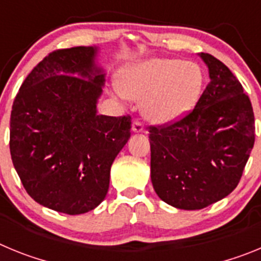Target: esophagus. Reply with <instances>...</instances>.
I'll list each match as a JSON object with an SVG mask.
<instances>
[{
  "mask_svg": "<svg viewBox=\"0 0 261 261\" xmlns=\"http://www.w3.org/2000/svg\"><path fill=\"white\" fill-rule=\"evenodd\" d=\"M132 130L133 133H144V125H142L140 121H135V123L132 124Z\"/></svg>",
  "mask_w": 261,
  "mask_h": 261,
  "instance_id": "esophagus-1",
  "label": "esophagus"
}]
</instances>
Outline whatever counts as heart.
<instances>
[{"mask_svg":"<svg viewBox=\"0 0 261 261\" xmlns=\"http://www.w3.org/2000/svg\"><path fill=\"white\" fill-rule=\"evenodd\" d=\"M204 74L195 62L151 57L124 66L117 73V98L142 100L141 114L159 126L184 119L199 102Z\"/></svg>","mask_w":261,"mask_h":261,"instance_id":"heart-1","label":"heart"}]
</instances>
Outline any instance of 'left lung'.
Wrapping results in <instances>:
<instances>
[{"instance_id": "left-lung-1", "label": "left lung", "mask_w": 261, "mask_h": 261, "mask_svg": "<svg viewBox=\"0 0 261 261\" xmlns=\"http://www.w3.org/2000/svg\"><path fill=\"white\" fill-rule=\"evenodd\" d=\"M209 84L195 110L177 123L150 128V176L158 197L184 211L225 199L238 186L255 142L250 98L230 69L199 53Z\"/></svg>"}]
</instances>
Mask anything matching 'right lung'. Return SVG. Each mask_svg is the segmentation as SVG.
<instances>
[{
	"mask_svg": "<svg viewBox=\"0 0 261 261\" xmlns=\"http://www.w3.org/2000/svg\"><path fill=\"white\" fill-rule=\"evenodd\" d=\"M99 47L48 55L27 75L10 117V153L24 190L52 211L87 213L105 200L130 117L98 114L106 73Z\"/></svg>",
	"mask_w": 261,
	"mask_h": 261,
	"instance_id": "1",
	"label": "right lung"
}]
</instances>
